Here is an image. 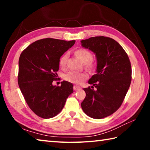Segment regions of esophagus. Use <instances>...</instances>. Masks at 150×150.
I'll list each match as a JSON object with an SVG mask.
<instances>
[{
    "instance_id": "obj_1",
    "label": "esophagus",
    "mask_w": 150,
    "mask_h": 150,
    "mask_svg": "<svg viewBox=\"0 0 150 150\" xmlns=\"http://www.w3.org/2000/svg\"><path fill=\"white\" fill-rule=\"evenodd\" d=\"M80 88H81V87H79V86H77V85H75L74 87H73V89H74V91L79 90Z\"/></svg>"
}]
</instances>
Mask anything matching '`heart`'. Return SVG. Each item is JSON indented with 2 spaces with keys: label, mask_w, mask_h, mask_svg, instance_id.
<instances>
[{
  "label": "heart",
  "mask_w": 150,
  "mask_h": 150,
  "mask_svg": "<svg viewBox=\"0 0 150 150\" xmlns=\"http://www.w3.org/2000/svg\"><path fill=\"white\" fill-rule=\"evenodd\" d=\"M75 55L83 63L86 64V67L87 68H91V63H90L92 60V54L90 52L85 49H79L75 52ZM68 57V54L65 53L63 54L59 59V65L62 67H65L67 63V59ZM88 77V75L85 73H78L75 71H70L65 74L64 79L70 83H75V84H81L85 79Z\"/></svg>",
  "instance_id": "obj_1"
}]
</instances>
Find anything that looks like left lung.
Segmentation results:
<instances>
[{
  "instance_id": "left-lung-1",
  "label": "left lung",
  "mask_w": 150,
  "mask_h": 150,
  "mask_svg": "<svg viewBox=\"0 0 150 150\" xmlns=\"http://www.w3.org/2000/svg\"><path fill=\"white\" fill-rule=\"evenodd\" d=\"M81 43L95 54L96 59V74L88 82L96 89H93V86L83 88L86 97L81 107L91 118L107 117L120 108L130 87V59L122 47L110 38L91 37Z\"/></svg>"
}]
</instances>
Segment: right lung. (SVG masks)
I'll use <instances>...</instances> for the list:
<instances>
[{
  "label": "right lung",
  "instance_id": "obj_1",
  "mask_svg": "<svg viewBox=\"0 0 150 150\" xmlns=\"http://www.w3.org/2000/svg\"><path fill=\"white\" fill-rule=\"evenodd\" d=\"M75 43L42 39L29 45L20 55L18 83L28 105L40 117L57 115L73 93L72 83L63 81L56 86L53 81L57 79L61 56Z\"/></svg>",
  "mask_w": 150,
  "mask_h": 150
}]
</instances>
